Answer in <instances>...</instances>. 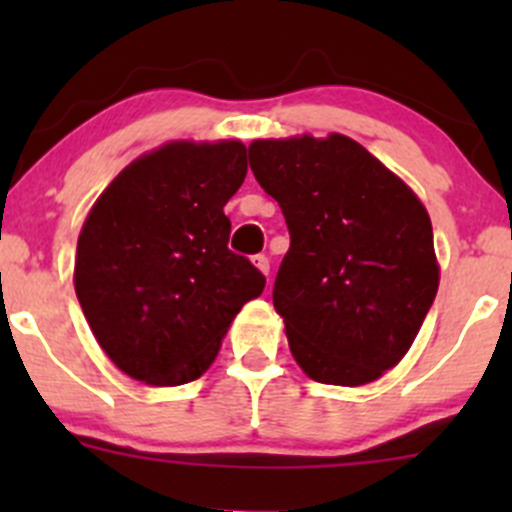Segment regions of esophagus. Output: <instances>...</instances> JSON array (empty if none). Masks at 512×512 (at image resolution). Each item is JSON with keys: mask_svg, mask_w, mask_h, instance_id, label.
<instances>
[{"mask_svg": "<svg viewBox=\"0 0 512 512\" xmlns=\"http://www.w3.org/2000/svg\"><path fill=\"white\" fill-rule=\"evenodd\" d=\"M252 262H255V267L262 272V275H270V257L255 255V257H252Z\"/></svg>", "mask_w": 512, "mask_h": 512, "instance_id": "34e87169", "label": "esophagus"}]
</instances>
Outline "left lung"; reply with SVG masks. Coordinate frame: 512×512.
Returning a JSON list of instances; mask_svg holds the SVG:
<instances>
[{
	"label": "left lung",
	"instance_id": "obj_1",
	"mask_svg": "<svg viewBox=\"0 0 512 512\" xmlns=\"http://www.w3.org/2000/svg\"><path fill=\"white\" fill-rule=\"evenodd\" d=\"M250 168L289 230L272 289L289 352L319 384L376 381L404 359L436 299L426 208L342 133L252 141Z\"/></svg>",
	"mask_w": 512,
	"mask_h": 512
}]
</instances>
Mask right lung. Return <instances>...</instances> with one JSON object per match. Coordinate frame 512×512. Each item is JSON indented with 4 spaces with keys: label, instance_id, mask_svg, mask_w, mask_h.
<instances>
[{
    "label": "right lung",
    "instance_id": "1",
    "mask_svg": "<svg viewBox=\"0 0 512 512\" xmlns=\"http://www.w3.org/2000/svg\"><path fill=\"white\" fill-rule=\"evenodd\" d=\"M247 175L240 141L165 143L98 195L76 245L74 287L108 359L131 379L205 374L265 275L227 250L225 203Z\"/></svg>",
    "mask_w": 512,
    "mask_h": 512
}]
</instances>
